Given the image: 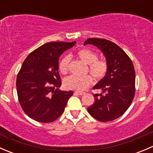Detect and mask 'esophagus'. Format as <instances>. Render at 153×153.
<instances>
[{"mask_svg": "<svg viewBox=\"0 0 153 153\" xmlns=\"http://www.w3.org/2000/svg\"><path fill=\"white\" fill-rule=\"evenodd\" d=\"M75 93L78 94V95H84V94H85V92H81V91H77V92H75Z\"/></svg>", "mask_w": 153, "mask_h": 153, "instance_id": "obj_1", "label": "esophagus"}]
</instances>
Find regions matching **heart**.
<instances>
[{"label":"heart","mask_w":153,"mask_h":153,"mask_svg":"<svg viewBox=\"0 0 153 153\" xmlns=\"http://www.w3.org/2000/svg\"><path fill=\"white\" fill-rule=\"evenodd\" d=\"M76 55L81 61L88 64L89 72L96 81H100L106 76L108 72V64L106 61L103 59H98V55L94 51L89 49H79L76 52ZM69 58L65 56L61 60L58 65L59 71L65 75L69 69ZM92 83V78L90 75L84 77H78L75 75H70L65 78L64 84L66 88L73 90L81 91L90 86Z\"/></svg>","instance_id":"heart-1"}]
</instances>
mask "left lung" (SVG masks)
Wrapping results in <instances>:
<instances>
[{
	"label": "left lung",
	"instance_id": "left-lung-1",
	"mask_svg": "<svg viewBox=\"0 0 153 153\" xmlns=\"http://www.w3.org/2000/svg\"><path fill=\"white\" fill-rule=\"evenodd\" d=\"M92 44L103 52L108 64L107 74L94 86L102 93L95 94V102L87 108L94 118L106 122L121 117L132 104L135 92V72L132 61L115 43L101 38H89L84 45Z\"/></svg>",
	"mask_w": 153,
	"mask_h": 153
}]
</instances>
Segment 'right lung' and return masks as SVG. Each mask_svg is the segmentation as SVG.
Segmentation results:
<instances>
[{
	"mask_svg": "<svg viewBox=\"0 0 153 153\" xmlns=\"http://www.w3.org/2000/svg\"><path fill=\"white\" fill-rule=\"evenodd\" d=\"M75 43H47L31 52L23 63L16 80L17 93L23 110L32 119L50 123L64 112L73 92L55 89L61 86L58 60Z\"/></svg>",
	"mask_w": 153,
	"mask_h": 153,
	"instance_id": "right-lung-1",
	"label": "right lung"
}]
</instances>
